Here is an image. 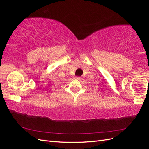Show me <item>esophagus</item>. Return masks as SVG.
I'll use <instances>...</instances> for the list:
<instances>
[{
    "instance_id": "esophagus-1",
    "label": "esophagus",
    "mask_w": 149,
    "mask_h": 149,
    "mask_svg": "<svg viewBox=\"0 0 149 149\" xmlns=\"http://www.w3.org/2000/svg\"><path fill=\"white\" fill-rule=\"evenodd\" d=\"M76 79H81V78L79 77V76H77V77H76Z\"/></svg>"
}]
</instances>
